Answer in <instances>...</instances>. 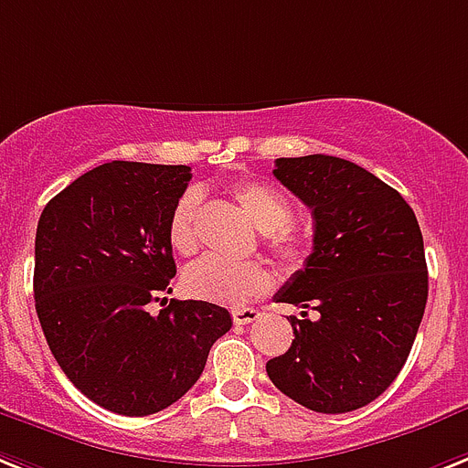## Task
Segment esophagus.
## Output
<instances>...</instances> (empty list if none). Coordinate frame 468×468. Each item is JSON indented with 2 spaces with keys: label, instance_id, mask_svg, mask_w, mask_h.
I'll list each match as a JSON object with an SVG mask.
<instances>
[{
  "label": "esophagus",
  "instance_id": "1",
  "mask_svg": "<svg viewBox=\"0 0 468 468\" xmlns=\"http://www.w3.org/2000/svg\"><path fill=\"white\" fill-rule=\"evenodd\" d=\"M259 319V312L252 307H240V309H233V324L235 325H247L252 324V321Z\"/></svg>",
  "mask_w": 468,
  "mask_h": 468
}]
</instances>
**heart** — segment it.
I'll use <instances>...</instances> for the list:
<instances>
[{
    "mask_svg": "<svg viewBox=\"0 0 468 468\" xmlns=\"http://www.w3.org/2000/svg\"><path fill=\"white\" fill-rule=\"evenodd\" d=\"M230 197L240 207L254 228L264 235V245L282 264L294 266L304 259V242L292 228L288 199L276 187L259 180H240L230 187ZM202 195L190 187L176 199L168 216V242L176 252L187 257L197 250V214ZM183 288L197 300L240 307L271 288V273L257 261H228L221 257H202L183 273Z\"/></svg>",
    "mask_w": 468,
    "mask_h": 468,
    "instance_id": "obj_1",
    "label": "heart"
}]
</instances>
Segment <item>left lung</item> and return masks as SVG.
I'll list each match as a JSON object with an SVG mask.
<instances>
[{"label": "left lung", "mask_w": 468, "mask_h": 468, "mask_svg": "<svg viewBox=\"0 0 468 468\" xmlns=\"http://www.w3.org/2000/svg\"><path fill=\"white\" fill-rule=\"evenodd\" d=\"M273 176L312 209L314 250L276 294L304 312L266 374L312 411L359 410L398 378L423 319L421 228L398 190L340 156L276 159Z\"/></svg>", "instance_id": "1"}]
</instances>
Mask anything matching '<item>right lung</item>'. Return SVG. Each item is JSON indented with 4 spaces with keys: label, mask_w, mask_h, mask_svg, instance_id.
I'll return each mask as SVG.
<instances>
[{
    "label": "right lung",
    "mask_w": 468,
    "mask_h": 468,
    "mask_svg": "<svg viewBox=\"0 0 468 468\" xmlns=\"http://www.w3.org/2000/svg\"><path fill=\"white\" fill-rule=\"evenodd\" d=\"M190 166L112 161L45 207L35 235V309L54 359L85 398L123 416L178 402L233 325L202 300H161L176 276L168 216Z\"/></svg>",
    "instance_id": "obj_1"
}]
</instances>
